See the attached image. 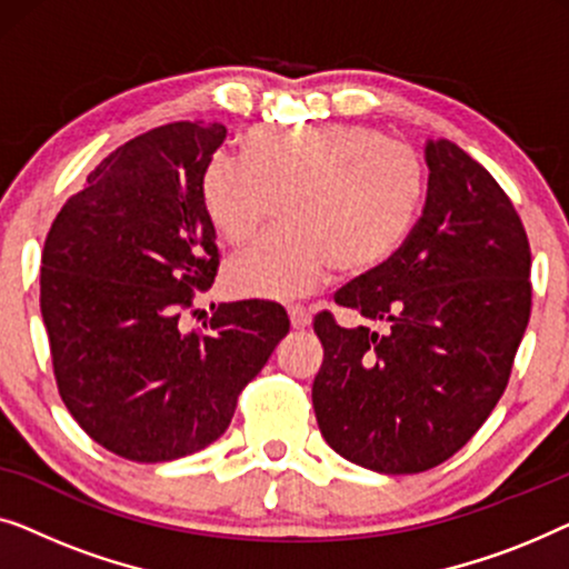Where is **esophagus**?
<instances>
[{"mask_svg":"<svg viewBox=\"0 0 569 569\" xmlns=\"http://www.w3.org/2000/svg\"><path fill=\"white\" fill-rule=\"evenodd\" d=\"M288 317H291V327H293V330H307L309 322H311L309 309H307V307H299V303L288 309Z\"/></svg>","mask_w":569,"mask_h":569,"instance_id":"esophagus-1","label":"esophagus"}]
</instances>
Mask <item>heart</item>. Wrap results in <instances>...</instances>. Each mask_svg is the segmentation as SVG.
I'll return each mask as SVG.
<instances>
[{
    "label": "heart",
    "instance_id": "heart-1",
    "mask_svg": "<svg viewBox=\"0 0 569 569\" xmlns=\"http://www.w3.org/2000/svg\"><path fill=\"white\" fill-rule=\"evenodd\" d=\"M242 159L216 151L201 172L203 211L227 244H244L278 203L270 231L227 268L247 299H299L330 268L346 276L381 266L402 242L422 198L418 151L358 123L252 126Z\"/></svg>",
    "mask_w": 569,
    "mask_h": 569
}]
</instances>
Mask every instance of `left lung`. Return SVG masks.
<instances>
[{"mask_svg": "<svg viewBox=\"0 0 569 569\" xmlns=\"http://www.w3.org/2000/svg\"><path fill=\"white\" fill-rule=\"evenodd\" d=\"M426 159V208L402 247L335 293L371 325L315 317L319 430L381 475L433 469L482 428L531 317V247L506 190L446 139Z\"/></svg>", "mask_w": 569, "mask_h": 569, "instance_id": "obj_1", "label": "left lung"}]
</instances>
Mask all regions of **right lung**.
<instances>
[{"instance_id":"right-lung-1","label":"right lung","mask_w":569,"mask_h":569,"mask_svg":"<svg viewBox=\"0 0 569 569\" xmlns=\"http://www.w3.org/2000/svg\"><path fill=\"white\" fill-rule=\"evenodd\" d=\"M223 139L201 121L136 136L48 229L41 315L56 387L79 428L128 461L211 446L291 327L281 303L250 299L211 303L201 330H186L219 273L201 172Z\"/></svg>"}]
</instances>
